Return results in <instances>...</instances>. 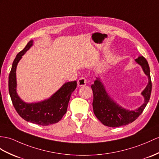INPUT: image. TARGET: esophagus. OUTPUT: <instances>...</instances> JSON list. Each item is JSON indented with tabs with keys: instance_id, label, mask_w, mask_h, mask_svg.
Returning <instances> with one entry per match:
<instances>
[{
	"instance_id": "1",
	"label": "esophagus",
	"mask_w": 159,
	"mask_h": 159,
	"mask_svg": "<svg viewBox=\"0 0 159 159\" xmlns=\"http://www.w3.org/2000/svg\"><path fill=\"white\" fill-rule=\"evenodd\" d=\"M86 84H87V80L84 77H80V78L77 80V85H78L79 86H84L85 85H86Z\"/></svg>"
}]
</instances>
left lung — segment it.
I'll list each match as a JSON object with an SVG mask.
<instances>
[{
	"label": "left lung",
	"mask_w": 159,
	"mask_h": 159,
	"mask_svg": "<svg viewBox=\"0 0 159 159\" xmlns=\"http://www.w3.org/2000/svg\"><path fill=\"white\" fill-rule=\"evenodd\" d=\"M135 61L140 65L143 71L148 78V84L141 93L144 96V102L135 110L124 109L115 102L106 91L100 77H96L94 83L92 85L91 88L94 95L92 102L94 113L104 125L117 127L132 123L141 115L149 101L152 91V82L148 63L143 56H139L138 59H135Z\"/></svg>",
	"instance_id": "left-lung-1"
}]
</instances>
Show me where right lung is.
I'll list each match as a JSON object with an SVG mask.
<instances>
[{
    "label": "right lung",
    "mask_w": 159,
    "mask_h": 159,
    "mask_svg": "<svg viewBox=\"0 0 159 159\" xmlns=\"http://www.w3.org/2000/svg\"><path fill=\"white\" fill-rule=\"evenodd\" d=\"M32 45V40L15 57L9 76V94L15 109L20 117L35 124L49 125L59 122L66 113L71 94L77 87V82L65 83L55 94L43 101L27 103L22 100L17 93L16 69L22 56Z\"/></svg>",
    "instance_id": "1"
}]
</instances>
